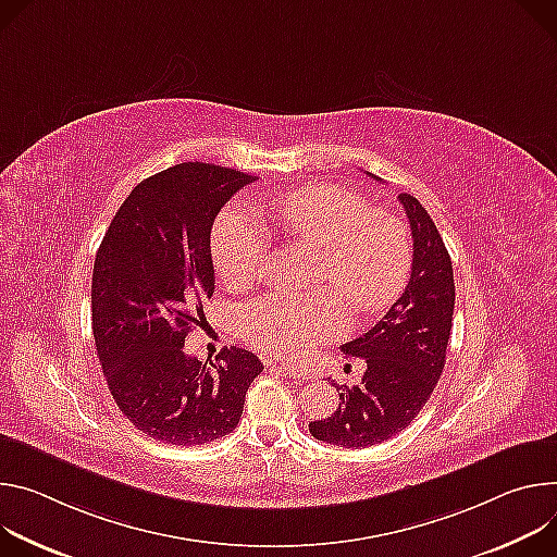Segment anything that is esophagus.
Here are the masks:
<instances>
[{
    "mask_svg": "<svg viewBox=\"0 0 557 557\" xmlns=\"http://www.w3.org/2000/svg\"><path fill=\"white\" fill-rule=\"evenodd\" d=\"M270 364H276V362H272V360H270ZM278 367L283 369V372H287V374L305 376V369H302L300 364H296V362H278Z\"/></svg>",
    "mask_w": 557,
    "mask_h": 557,
    "instance_id": "1",
    "label": "esophagus"
}]
</instances>
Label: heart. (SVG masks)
<instances>
[{
	"label": "heart",
	"instance_id": "obj_1",
	"mask_svg": "<svg viewBox=\"0 0 557 557\" xmlns=\"http://www.w3.org/2000/svg\"><path fill=\"white\" fill-rule=\"evenodd\" d=\"M272 216L292 236L321 247L319 283L332 289L310 298L265 296L245 307L243 332L257 349L270 356L310 351L349 330V305L360 314H376L405 292L411 274L409 230L387 210H369L358 193L317 183L278 199ZM265 247V232L250 212L232 206L219 214L210 252L225 285L250 283Z\"/></svg>",
	"mask_w": 557,
	"mask_h": 557
}]
</instances>
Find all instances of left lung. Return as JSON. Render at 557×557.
Here are the masks:
<instances>
[{
	"label": "left lung",
	"instance_id": "left-lung-1",
	"mask_svg": "<svg viewBox=\"0 0 557 557\" xmlns=\"http://www.w3.org/2000/svg\"><path fill=\"white\" fill-rule=\"evenodd\" d=\"M398 201L413 238L409 283L372 330L341 345L345 358L364 360L362 381L356 387L332 383L336 411L310 422L317 441L345 449L372 447L403 431L436 389L447 358L456 300L451 259L420 201L407 193Z\"/></svg>",
	"mask_w": 557,
	"mask_h": 557
}]
</instances>
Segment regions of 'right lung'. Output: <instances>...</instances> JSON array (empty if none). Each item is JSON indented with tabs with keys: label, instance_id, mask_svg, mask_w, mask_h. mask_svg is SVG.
I'll list each match as a JSON object with an SVG mask.
<instances>
[{
	"label": "right lung",
	"instance_id": "obj_1",
	"mask_svg": "<svg viewBox=\"0 0 557 557\" xmlns=\"http://www.w3.org/2000/svg\"><path fill=\"white\" fill-rule=\"evenodd\" d=\"M257 176L201 161L141 181L114 214L92 270V334L108 389L139 431L181 447L227 436L263 362L223 347L183 351L214 294L210 252L219 210Z\"/></svg>",
	"mask_w": 557,
	"mask_h": 557
}]
</instances>
